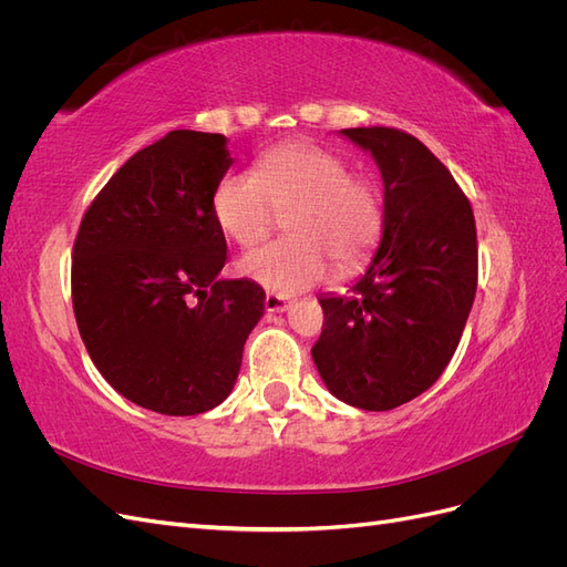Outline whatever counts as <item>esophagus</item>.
Returning a JSON list of instances; mask_svg holds the SVG:
<instances>
[{"label":"esophagus","instance_id":"1","mask_svg":"<svg viewBox=\"0 0 567 567\" xmlns=\"http://www.w3.org/2000/svg\"><path fill=\"white\" fill-rule=\"evenodd\" d=\"M290 305H293V300H290L288 296H279V293H267V298H265V310H267V312H271V315H277V312H286Z\"/></svg>","mask_w":567,"mask_h":567}]
</instances>
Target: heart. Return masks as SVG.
Segmentation results:
<instances>
[{"instance_id": "b5f03b06", "label": "heart", "mask_w": 567, "mask_h": 567, "mask_svg": "<svg viewBox=\"0 0 567 567\" xmlns=\"http://www.w3.org/2000/svg\"><path fill=\"white\" fill-rule=\"evenodd\" d=\"M288 213V238L246 252L238 271L271 293L290 296L319 284L336 262L354 269L383 229V200L369 179L350 175L338 153L293 142L265 151L255 173L231 169L213 192V217L236 246L250 248Z\"/></svg>"}]
</instances>
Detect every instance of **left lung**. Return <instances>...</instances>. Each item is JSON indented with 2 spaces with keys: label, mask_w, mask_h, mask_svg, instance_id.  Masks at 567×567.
Returning <instances> with one entry per match:
<instances>
[{
  "label": "left lung",
  "mask_w": 567,
  "mask_h": 567,
  "mask_svg": "<svg viewBox=\"0 0 567 567\" xmlns=\"http://www.w3.org/2000/svg\"><path fill=\"white\" fill-rule=\"evenodd\" d=\"M371 153L383 179V229L350 296H319L312 359L333 398L388 411L431 388L456 352L477 288L468 198L416 136L340 130Z\"/></svg>",
  "instance_id": "1"
}]
</instances>
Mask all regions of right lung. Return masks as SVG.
Segmentation results:
<instances>
[{
	"label": "right lung",
	"mask_w": 567,
	"mask_h": 567,
	"mask_svg": "<svg viewBox=\"0 0 567 567\" xmlns=\"http://www.w3.org/2000/svg\"><path fill=\"white\" fill-rule=\"evenodd\" d=\"M231 163L225 134L167 132L117 169L75 238L84 348L123 398L165 416L229 398L265 312L260 286L219 277L227 241L213 192Z\"/></svg>",
	"instance_id": "1"
}]
</instances>
